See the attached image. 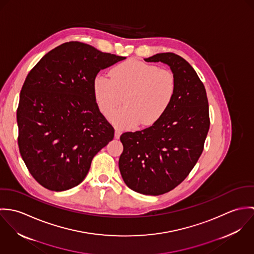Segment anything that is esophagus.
<instances>
[{
  "label": "esophagus",
  "instance_id": "34e87169",
  "mask_svg": "<svg viewBox=\"0 0 254 254\" xmlns=\"http://www.w3.org/2000/svg\"><path fill=\"white\" fill-rule=\"evenodd\" d=\"M121 134H122V131H121L119 128H116V129H115V134H114L115 139H119V137H120Z\"/></svg>",
  "mask_w": 254,
  "mask_h": 254
}]
</instances>
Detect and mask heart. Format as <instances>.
Listing matches in <instances>:
<instances>
[{"instance_id":"b5f03b06","label":"heart","mask_w":254,"mask_h":254,"mask_svg":"<svg viewBox=\"0 0 254 254\" xmlns=\"http://www.w3.org/2000/svg\"><path fill=\"white\" fill-rule=\"evenodd\" d=\"M111 78L99 74L93 82L94 97L100 110L108 114L124 96L125 107L109 114L119 127L129 128L156 123L170 109L176 94V78L167 69L129 60L114 66Z\"/></svg>"}]
</instances>
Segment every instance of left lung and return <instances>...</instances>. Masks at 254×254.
I'll return each instance as SVG.
<instances>
[{
  "mask_svg": "<svg viewBox=\"0 0 254 254\" xmlns=\"http://www.w3.org/2000/svg\"><path fill=\"white\" fill-rule=\"evenodd\" d=\"M145 61L170 66L176 78L175 98L156 123L120 136L123 152L118 165L131 190L159 195L181 184L197 162L210 126L209 108L203 83L182 57L161 53Z\"/></svg>",
  "mask_w": 254,
  "mask_h": 254,
  "instance_id": "1",
  "label": "left lung"
}]
</instances>
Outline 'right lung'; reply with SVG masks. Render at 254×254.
<instances>
[{"label": "right lung", "instance_id": "add662e5", "mask_svg": "<svg viewBox=\"0 0 254 254\" xmlns=\"http://www.w3.org/2000/svg\"><path fill=\"white\" fill-rule=\"evenodd\" d=\"M125 59L67 42L46 54L28 73L16 111L17 142L27 169L44 188L62 191L78 186L94 156L113 139L93 82L101 69Z\"/></svg>", "mask_w": 254, "mask_h": 254}]
</instances>
